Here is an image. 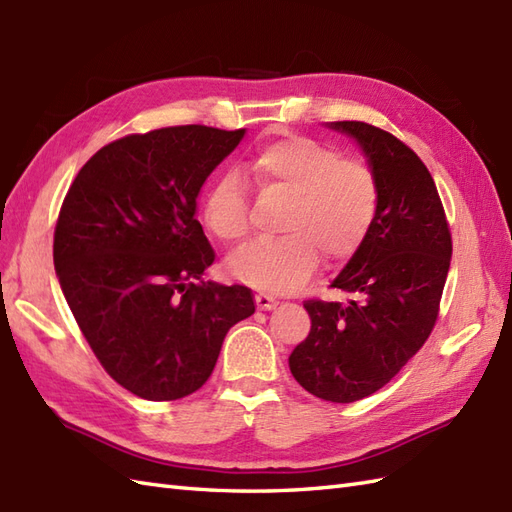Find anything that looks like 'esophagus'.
Wrapping results in <instances>:
<instances>
[{"mask_svg": "<svg viewBox=\"0 0 512 512\" xmlns=\"http://www.w3.org/2000/svg\"><path fill=\"white\" fill-rule=\"evenodd\" d=\"M256 306L260 310H273L278 306V299L269 293H256Z\"/></svg>", "mask_w": 512, "mask_h": 512, "instance_id": "esophagus-1", "label": "esophagus"}]
</instances>
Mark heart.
I'll return each mask as SVG.
<instances>
[{
	"label": "heart",
	"mask_w": 512,
	"mask_h": 512,
	"mask_svg": "<svg viewBox=\"0 0 512 512\" xmlns=\"http://www.w3.org/2000/svg\"><path fill=\"white\" fill-rule=\"evenodd\" d=\"M243 171L258 189L289 195L282 239H256L228 258L230 276L256 289L289 293L315 276L319 254L350 260L378 213L380 189L369 165L302 134H276L247 158ZM202 217L217 239L234 243L249 230L241 178L228 171L210 186Z\"/></svg>",
	"instance_id": "heart-1"
}]
</instances>
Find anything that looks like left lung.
<instances>
[{"label": "left lung", "instance_id": "8db88e82", "mask_svg": "<svg viewBox=\"0 0 512 512\" xmlns=\"http://www.w3.org/2000/svg\"><path fill=\"white\" fill-rule=\"evenodd\" d=\"M363 149L378 180L376 219L332 280L347 302L308 299L310 332L289 356L293 378L326 402L376 393L430 336L452 260L439 191L421 158L393 134L363 121H332Z\"/></svg>", "mask_w": 512, "mask_h": 512}]
</instances>
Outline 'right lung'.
Instances as JSON below:
<instances>
[{"mask_svg":"<svg viewBox=\"0 0 512 512\" xmlns=\"http://www.w3.org/2000/svg\"><path fill=\"white\" fill-rule=\"evenodd\" d=\"M245 130L160 128L108 143L69 186L54 232L67 304L108 376L149 402L202 386L228 330L254 315L247 286L213 265L197 195Z\"/></svg>","mask_w":512,"mask_h":512,"instance_id":"obj_1","label":"right lung"}]
</instances>
